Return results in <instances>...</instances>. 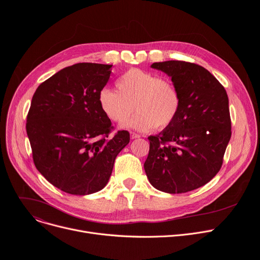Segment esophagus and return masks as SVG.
I'll list each match as a JSON object with an SVG mask.
<instances>
[{"instance_id": "34e87169", "label": "esophagus", "mask_w": 260, "mask_h": 260, "mask_svg": "<svg viewBox=\"0 0 260 260\" xmlns=\"http://www.w3.org/2000/svg\"><path fill=\"white\" fill-rule=\"evenodd\" d=\"M131 138L132 139H138V138H140V135L136 134V133H131Z\"/></svg>"}]
</instances>
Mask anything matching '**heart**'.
<instances>
[{"mask_svg": "<svg viewBox=\"0 0 260 260\" xmlns=\"http://www.w3.org/2000/svg\"><path fill=\"white\" fill-rule=\"evenodd\" d=\"M117 89L104 87L98 95L104 115L122 124L136 108L139 112L123 127L139 132L166 128L178 116L181 94L174 82L158 75L131 68L116 82Z\"/></svg>", "mask_w": 260, "mask_h": 260, "instance_id": "obj_1", "label": "heart"}]
</instances>
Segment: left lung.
<instances>
[{
	"label": "left lung",
	"mask_w": 260,
	"mask_h": 260,
	"mask_svg": "<svg viewBox=\"0 0 260 260\" xmlns=\"http://www.w3.org/2000/svg\"><path fill=\"white\" fill-rule=\"evenodd\" d=\"M151 66L172 78L181 107L172 124L148 137L144 171L161 192L186 193L207 184L221 169L232 134L229 98L219 81L198 64L166 61Z\"/></svg>",
	"instance_id": "left-lung-1"
}]
</instances>
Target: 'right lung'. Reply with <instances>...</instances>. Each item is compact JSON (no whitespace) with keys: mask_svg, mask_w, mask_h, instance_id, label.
Returning a JSON list of instances; mask_svg holds the SVG:
<instances>
[{"mask_svg":"<svg viewBox=\"0 0 260 260\" xmlns=\"http://www.w3.org/2000/svg\"><path fill=\"white\" fill-rule=\"evenodd\" d=\"M113 65L78 63L63 68L37 88L26 132L37 170L53 186L72 195L101 190L129 133L113 126L99 105Z\"/></svg>","mask_w":260,"mask_h":260,"instance_id":"obj_1","label":"right lung"}]
</instances>
